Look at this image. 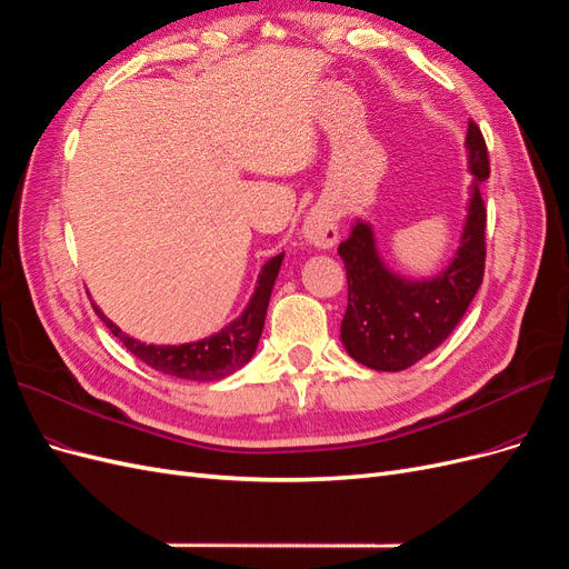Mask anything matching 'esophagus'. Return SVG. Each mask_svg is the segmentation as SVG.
I'll return each mask as SVG.
<instances>
[{
    "label": "esophagus",
    "instance_id": "1",
    "mask_svg": "<svg viewBox=\"0 0 569 569\" xmlns=\"http://www.w3.org/2000/svg\"><path fill=\"white\" fill-rule=\"evenodd\" d=\"M302 238L309 246L321 248V250L333 248L336 241H338V214H336V210L328 208V206L311 208L309 214L305 217Z\"/></svg>",
    "mask_w": 569,
    "mask_h": 569
}]
</instances>
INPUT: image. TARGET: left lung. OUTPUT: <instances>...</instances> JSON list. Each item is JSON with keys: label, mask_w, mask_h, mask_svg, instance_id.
<instances>
[{"label": "left lung", "mask_w": 569, "mask_h": 569, "mask_svg": "<svg viewBox=\"0 0 569 569\" xmlns=\"http://www.w3.org/2000/svg\"><path fill=\"white\" fill-rule=\"evenodd\" d=\"M470 198L458 248L449 264L430 279H409L385 264L373 224L357 217L338 252L347 269V311L340 340L347 355L373 371H405L442 345L463 319L485 277L487 210L482 184L489 158L480 127L468 122L466 137Z\"/></svg>", "instance_id": "left-lung-1"}]
</instances>
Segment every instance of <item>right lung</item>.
Instances as JSON below:
<instances>
[{"label": "right lung", "mask_w": 569, "mask_h": 569, "mask_svg": "<svg viewBox=\"0 0 569 569\" xmlns=\"http://www.w3.org/2000/svg\"><path fill=\"white\" fill-rule=\"evenodd\" d=\"M281 262L283 252L267 260L258 277V286H254L252 298L241 311V317L224 326L222 331H217L203 340L181 345H146L137 338L127 336L120 326H116L103 315L101 307H97L94 302H91V307H94L97 317L111 328V333L127 347V350L143 363H149L151 369L184 380H219L236 373L238 369H243L252 359V355L258 352L271 288L277 283Z\"/></svg>", "instance_id": "obj_1"}]
</instances>
